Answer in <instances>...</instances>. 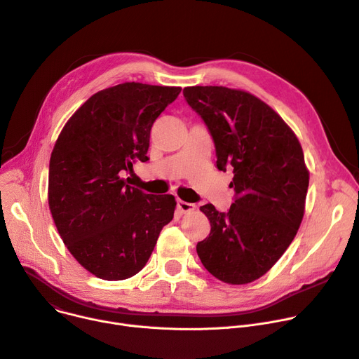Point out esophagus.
Wrapping results in <instances>:
<instances>
[{
  "mask_svg": "<svg viewBox=\"0 0 359 359\" xmlns=\"http://www.w3.org/2000/svg\"><path fill=\"white\" fill-rule=\"evenodd\" d=\"M194 206L193 203H189V202H184V201H177V209L182 212V213H189L191 210H194Z\"/></svg>",
  "mask_w": 359,
  "mask_h": 359,
  "instance_id": "obj_1",
  "label": "esophagus"
}]
</instances>
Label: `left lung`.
Returning a JSON list of instances; mask_svg holds the SVG:
<instances>
[{"label":"left lung","instance_id":"left-lung-1","mask_svg":"<svg viewBox=\"0 0 359 359\" xmlns=\"http://www.w3.org/2000/svg\"><path fill=\"white\" fill-rule=\"evenodd\" d=\"M183 94L213 137L217 169L231 165L235 175L229 212L201 208L210 233L198 255L219 280L250 283L278 262L304 219L309 170L302 146L271 106L245 90L193 86Z\"/></svg>","mask_w":359,"mask_h":359}]
</instances>
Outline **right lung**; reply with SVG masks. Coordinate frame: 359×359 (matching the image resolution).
Masks as SVG:
<instances>
[{
	"instance_id": "obj_1",
	"label": "right lung",
	"mask_w": 359,
	"mask_h": 359,
	"mask_svg": "<svg viewBox=\"0 0 359 359\" xmlns=\"http://www.w3.org/2000/svg\"><path fill=\"white\" fill-rule=\"evenodd\" d=\"M180 87L123 83L97 91L64 124L50 157L48 206L77 262L104 280L139 273L172 219V194L121 177L147 161L150 130ZM128 180V177H127Z\"/></svg>"
}]
</instances>
